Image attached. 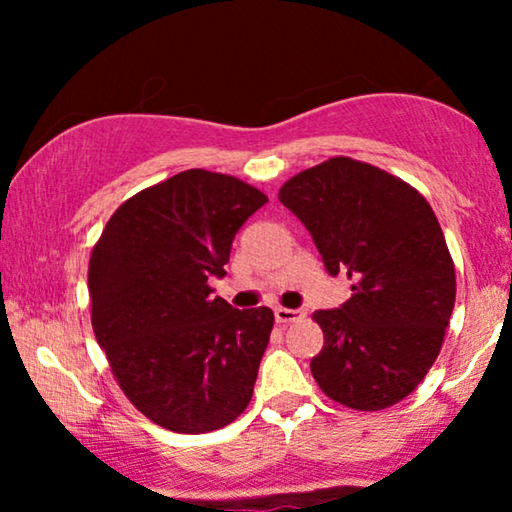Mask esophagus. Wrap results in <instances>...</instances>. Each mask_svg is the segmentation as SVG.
<instances>
[{
  "mask_svg": "<svg viewBox=\"0 0 512 512\" xmlns=\"http://www.w3.org/2000/svg\"><path fill=\"white\" fill-rule=\"evenodd\" d=\"M303 317H305L303 310H289V307H277L275 310V319L279 324H291V321H298Z\"/></svg>",
  "mask_w": 512,
  "mask_h": 512,
  "instance_id": "esophagus-1",
  "label": "esophagus"
}]
</instances>
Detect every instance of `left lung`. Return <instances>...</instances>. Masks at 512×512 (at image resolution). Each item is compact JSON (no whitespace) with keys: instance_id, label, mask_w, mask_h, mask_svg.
Returning <instances> with one entry per match:
<instances>
[{"instance_id":"1","label":"left lung","mask_w":512,"mask_h":512,"mask_svg":"<svg viewBox=\"0 0 512 512\" xmlns=\"http://www.w3.org/2000/svg\"><path fill=\"white\" fill-rule=\"evenodd\" d=\"M279 202L310 230L328 275L354 282L347 303L314 312L324 331L314 380L354 410L403 401L436 361L457 296L431 205L394 174L345 156L296 174Z\"/></svg>"}]
</instances>
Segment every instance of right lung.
I'll use <instances>...</instances> for the list:
<instances>
[{"mask_svg":"<svg viewBox=\"0 0 512 512\" xmlns=\"http://www.w3.org/2000/svg\"><path fill=\"white\" fill-rule=\"evenodd\" d=\"M268 198L228 174L186 170L132 195L88 265L93 331L123 394L163 429L216 431L254 394L275 314L212 296L237 230Z\"/></svg>","mask_w":512,"mask_h":512,"instance_id":"obj_1","label":"right lung"}]
</instances>
